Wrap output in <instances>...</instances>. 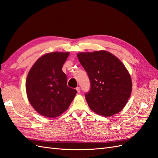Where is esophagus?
<instances>
[{
    "label": "esophagus",
    "mask_w": 158,
    "mask_h": 158,
    "mask_svg": "<svg viewBox=\"0 0 158 158\" xmlns=\"http://www.w3.org/2000/svg\"><path fill=\"white\" fill-rule=\"evenodd\" d=\"M76 90H77V93H81V88H80L79 87H77V88H76Z\"/></svg>",
    "instance_id": "34e87169"
}]
</instances>
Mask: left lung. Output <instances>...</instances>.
<instances>
[{
	"label": "left lung",
	"mask_w": 158,
	"mask_h": 158,
	"mask_svg": "<svg viewBox=\"0 0 158 158\" xmlns=\"http://www.w3.org/2000/svg\"><path fill=\"white\" fill-rule=\"evenodd\" d=\"M77 57L90 81L91 88L85 94L90 109L102 116L118 113L132 91L131 77L124 64L106 51L79 53Z\"/></svg>",
	"instance_id": "8db88e82"
}]
</instances>
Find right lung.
<instances>
[{
  "mask_svg": "<svg viewBox=\"0 0 158 158\" xmlns=\"http://www.w3.org/2000/svg\"><path fill=\"white\" fill-rule=\"evenodd\" d=\"M68 52L47 53L36 61L27 77L26 88L31 106L39 114L54 118L69 106L77 93L67 85L63 65Z\"/></svg>",
  "mask_w": 158,
  "mask_h": 158,
  "instance_id": "right-lung-1",
  "label": "right lung"
}]
</instances>
